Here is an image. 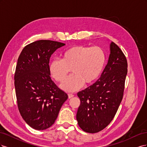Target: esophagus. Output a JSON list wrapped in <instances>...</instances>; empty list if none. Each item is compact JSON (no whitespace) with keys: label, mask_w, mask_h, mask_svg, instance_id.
I'll list each match as a JSON object with an SVG mask.
<instances>
[{"label":"esophagus","mask_w":147,"mask_h":147,"mask_svg":"<svg viewBox=\"0 0 147 147\" xmlns=\"http://www.w3.org/2000/svg\"><path fill=\"white\" fill-rule=\"evenodd\" d=\"M68 97H69V99H71L73 97H74V95H73L72 94H68Z\"/></svg>","instance_id":"1"}]
</instances>
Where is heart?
Here are the masks:
<instances>
[{"mask_svg": "<svg viewBox=\"0 0 147 147\" xmlns=\"http://www.w3.org/2000/svg\"><path fill=\"white\" fill-rule=\"evenodd\" d=\"M106 63V55L99 47L75 45L68 48L61 59L53 60L49 70L53 78L58 82H63L71 70L72 75L61 84L67 92L80 90L94 83L99 77Z\"/></svg>", "mask_w": 147, "mask_h": 147, "instance_id": "obj_1", "label": "heart"}]
</instances>
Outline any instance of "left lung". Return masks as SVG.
Instances as JSON below:
<instances>
[{"label": "left lung", "mask_w": 147, "mask_h": 147, "mask_svg": "<svg viewBox=\"0 0 147 147\" xmlns=\"http://www.w3.org/2000/svg\"><path fill=\"white\" fill-rule=\"evenodd\" d=\"M127 72L126 56L117 45L111 42L108 63L100 77L77 93L80 105L76 118L82 130L98 132L112 121L123 99Z\"/></svg>", "instance_id": "left-lung-1"}]
</instances>
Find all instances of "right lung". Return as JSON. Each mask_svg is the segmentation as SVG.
Listing matches in <instances>:
<instances>
[{
  "instance_id": "add662e5",
  "label": "right lung",
  "mask_w": 147,
  "mask_h": 147,
  "mask_svg": "<svg viewBox=\"0 0 147 147\" xmlns=\"http://www.w3.org/2000/svg\"><path fill=\"white\" fill-rule=\"evenodd\" d=\"M65 44L40 40L26 45L18 59L15 87L18 107L29 126L44 130L55 123L68 96L50 77V58Z\"/></svg>"
}]
</instances>
